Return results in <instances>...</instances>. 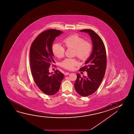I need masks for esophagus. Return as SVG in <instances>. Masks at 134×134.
Here are the masks:
<instances>
[{
	"label": "esophagus",
	"mask_w": 134,
	"mask_h": 134,
	"mask_svg": "<svg viewBox=\"0 0 134 134\" xmlns=\"http://www.w3.org/2000/svg\"><path fill=\"white\" fill-rule=\"evenodd\" d=\"M70 73H69V72H65L64 73V75H70Z\"/></svg>",
	"instance_id": "esophagus-1"
}]
</instances>
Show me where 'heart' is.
I'll return each mask as SVG.
<instances>
[{"label":"heart","mask_w":134,"mask_h":134,"mask_svg":"<svg viewBox=\"0 0 134 134\" xmlns=\"http://www.w3.org/2000/svg\"><path fill=\"white\" fill-rule=\"evenodd\" d=\"M63 42L66 48L74 49V55L76 56L81 60H85L90 56L92 50V45L89 42L78 34H74L65 37ZM52 51L53 55L58 58H61L64 55L65 49L61 44L56 42L53 44ZM78 64L75 59H66L61 63L60 65L67 70H72Z\"/></svg>","instance_id":"heart-1"}]
</instances>
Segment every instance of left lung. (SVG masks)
Wrapping results in <instances>:
<instances>
[{
  "label": "left lung",
  "instance_id": "8db88e82",
  "mask_svg": "<svg viewBox=\"0 0 134 134\" xmlns=\"http://www.w3.org/2000/svg\"><path fill=\"white\" fill-rule=\"evenodd\" d=\"M80 31L88 33L92 43L91 54L85 63L86 65L80 69L82 71H86L87 75L81 77L77 73L74 84L77 93L81 96L86 97L94 93L103 81L106 69V53L103 41L95 31L90 29Z\"/></svg>",
  "mask_w": 134,
  "mask_h": 134
}]
</instances>
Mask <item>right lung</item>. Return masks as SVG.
<instances>
[{"label":"right lung","mask_w":134,"mask_h":134,"mask_svg":"<svg viewBox=\"0 0 134 134\" xmlns=\"http://www.w3.org/2000/svg\"><path fill=\"white\" fill-rule=\"evenodd\" d=\"M63 31L56 29L46 30L40 33L30 48V65L35 82L39 88L48 95L59 91L64 74L59 70L50 73V65L55 62L52 51L53 42Z\"/></svg>","instance_id":"right-lung-1"}]
</instances>
